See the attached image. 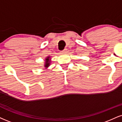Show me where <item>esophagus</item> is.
I'll use <instances>...</instances> for the list:
<instances>
[{
    "label": "esophagus",
    "instance_id": "obj_1",
    "mask_svg": "<svg viewBox=\"0 0 122 122\" xmlns=\"http://www.w3.org/2000/svg\"><path fill=\"white\" fill-rule=\"evenodd\" d=\"M66 51H67V49H66V48H65V49H64V50H63V51H61V53H65L66 52Z\"/></svg>",
    "mask_w": 122,
    "mask_h": 122
}]
</instances>
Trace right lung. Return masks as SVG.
<instances>
[{"instance_id":"add662e5","label":"right lung","mask_w":122,"mask_h":122,"mask_svg":"<svg viewBox=\"0 0 122 122\" xmlns=\"http://www.w3.org/2000/svg\"><path fill=\"white\" fill-rule=\"evenodd\" d=\"M45 64H44V67L45 68H48L49 67V66L50 65V64H51V58H50V57L48 56V57H46L45 58Z\"/></svg>"}]
</instances>
